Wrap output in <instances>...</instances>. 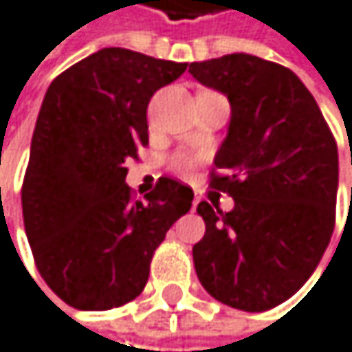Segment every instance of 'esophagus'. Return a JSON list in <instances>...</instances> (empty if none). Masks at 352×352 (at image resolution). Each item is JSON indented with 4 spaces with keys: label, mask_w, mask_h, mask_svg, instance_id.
I'll list each match as a JSON object with an SVG mask.
<instances>
[{
    "label": "esophagus",
    "mask_w": 352,
    "mask_h": 352,
    "mask_svg": "<svg viewBox=\"0 0 352 352\" xmlns=\"http://www.w3.org/2000/svg\"><path fill=\"white\" fill-rule=\"evenodd\" d=\"M198 202H200V198H198V196H196V198H194V202H192V204H194V208H196V206H198Z\"/></svg>",
    "instance_id": "34e87169"
}]
</instances>
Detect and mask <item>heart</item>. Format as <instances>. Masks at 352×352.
<instances>
[{
  "mask_svg": "<svg viewBox=\"0 0 352 352\" xmlns=\"http://www.w3.org/2000/svg\"><path fill=\"white\" fill-rule=\"evenodd\" d=\"M196 162H198L196 156H179L177 160H175V166H177L179 170H190V168H194Z\"/></svg>",
  "mask_w": 352,
  "mask_h": 352,
  "instance_id": "1",
  "label": "heart"
}]
</instances>
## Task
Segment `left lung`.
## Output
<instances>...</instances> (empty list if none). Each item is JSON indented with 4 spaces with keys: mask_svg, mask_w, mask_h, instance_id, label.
Returning <instances> with one entry per match:
<instances>
[{
    "mask_svg": "<svg viewBox=\"0 0 352 352\" xmlns=\"http://www.w3.org/2000/svg\"><path fill=\"white\" fill-rule=\"evenodd\" d=\"M190 72L232 106L210 186L228 192L234 208L198 204L206 232L192 248L196 275L219 302L261 313L296 294L330 244L338 148L290 68L228 54L192 62Z\"/></svg>",
    "mask_w": 352,
    "mask_h": 352,
    "instance_id": "left-lung-1",
    "label": "left lung"
}]
</instances>
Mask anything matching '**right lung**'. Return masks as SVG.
Wrapping results in <instances>:
<instances>
[{
  "label": "right lung",
  "mask_w": 352,
  "mask_h": 352,
  "mask_svg": "<svg viewBox=\"0 0 352 352\" xmlns=\"http://www.w3.org/2000/svg\"><path fill=\"white\" fill-rule=\"evenodd\" d=\"M186 62L104 47L56 77L43 98L22 184V217L37 269L79 311L142 294L154 250L192 208V188L160 177L146 200L124 184L148 144L150 98Z\"/></svg>",
  "instance_id": "1"
}]
</instances>
